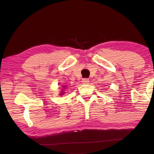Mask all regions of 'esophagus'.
Segmentation results:
<instances>
[{
	"mask_svg": "<svg viewBox=\"0 0 154 154\" xmlns=\"http://www.w3.org/2000/svg\"><path fill=\"white\" fill-rule=\"evenodd\" d=\"M82 82L83 84H87V83H88V82H89V81H88L87 78H84V79H83Z\"/></svg>",
	"mask_w": 154,
	"mask_h": 154,
	"instance_id": "obj_1",
	"label": "esophagus"
}]
</instances>
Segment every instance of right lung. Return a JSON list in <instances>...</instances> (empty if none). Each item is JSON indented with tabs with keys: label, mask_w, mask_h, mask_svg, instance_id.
Here are the masks:
<instances>
[{
	"label": "right lung",
	"mask_w": 154,
	"mask_h": 154,
	"mask_svg": "<svg viewBox=\"0 0 154 154\" xmlns=\"http://www.w3.org/2000/svg\"><path fill=\"white\" fill-rule=\"evenodd\" d=\"M62 88H61V89H62V90H63V91H62V92H61V93H60V95H63V94L64 93V92H63V91H64L63 90L66 89V85H63V87H62Z\"/></svg>",
	"instance_id": "obj_1"
}]
</instances>
